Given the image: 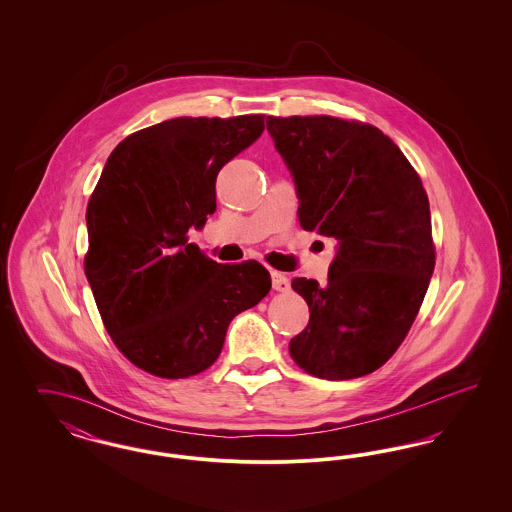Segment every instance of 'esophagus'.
<instances>
[{
    "instance_id": "esophagus-1",
    "label": "esophagus",
    "mask_w": 512,
    "mask_h": 512,
    "mask_svg": "<svg viewBox=\"0 0 512 512\" xmlns=\"http://www.w3.org/2000/svg\"><path fill=\"white\" fill-rule=\"evenodd\" d=\"M270 276H272V288H274L276 292H288V290H290V278H288L284 272L272 270Z\"/></svg>"
}]
</instances>
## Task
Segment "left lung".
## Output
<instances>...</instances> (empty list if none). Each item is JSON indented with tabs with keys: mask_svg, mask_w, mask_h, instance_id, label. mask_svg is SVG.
<instances>
[{
	"mask_svg": "<svg viewBox=\"0 0 512 512\" xmlns=\"http://www.w3.org/2000/svg\"><path fill=\"white\" fill-rule=\"evenodd\" d=\"M292 171L303 230L338 240L328 282L293 278L311 311L290 341L305 372L361 378L403 343L434 265L430 203L409 159L372 124L328 115L267 117Z\"/></svg>",
	"mask_w": 512,
	"mask_h": 512,
	"instance_id": "left-lung-1",
	"label": "left lung"
}]
</instances>
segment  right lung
<instances>
[{
	"label": "right lung",
	"mask_w": 512,
	"mask_h": 512,
	"mask_svg": "<svg viewBox=\"0 0 512 512\" xmlns=\"http://www.w3.org/2000/svg\"><path fill=\"white\" fill-rule=\"evenodd\" d=\"M263 119L178 117L138 130L113 149L88 201L84 272L103 326L153 376L209 368L232 318L270 292L261 263L220 265L188 244L217 209V174L263 134Z\"/></svg>",
	"instance_id": "1"
}]
</instances>
